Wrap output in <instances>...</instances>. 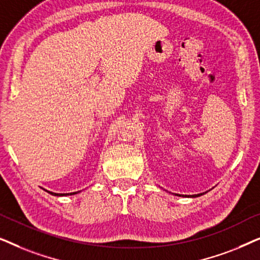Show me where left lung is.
Returning <instances> with one entry per match:
<instances>
[{
    "instance_id": "8db88e82",
    "label": "left lung",
    "mask_w": 260,
    "mask_h": 260,
    "mask_svg": "<svg viewBox=\"0 0 260 260\" xmlns=\"http://www.w3.org/2000/svg\"><path fill=\"white\" fill-rule=\"evenodd\" d=\"M175 195H179V197H181L180 194H175ZM200 195H202V193L201 194H195V195H190V198H197V197H200ZM189 198V197H188Z\"/></svg>"
}]
</instances>
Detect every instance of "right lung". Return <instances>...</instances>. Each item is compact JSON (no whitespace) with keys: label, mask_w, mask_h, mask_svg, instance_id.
Wrapping results in <instances>:
<instances>
[{"label":"right lung","mask_w":260,"mask_h":260,"mask_svg":"<svg viewBox=\"0 0 260 260\" xmlns=\"http://www.w3.org/2000/svg\"><path fill=\"white\" fill-rule=\"evenodd\" d=\"M45 190H46V189H45ZM46 191H48L49 194L54 195V197H67V195H74V194H78V193H80V190H79V191H74V193H66V194H58V193H53V191H49V190H46Z\"/></svg>","instance_id":"add662e5"}]
</instances>
